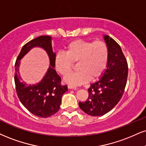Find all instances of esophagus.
<instances>
[{"instance_id":"esophagus-1","label":"esophagus","mask_w":146,"mask_h":146,"mask_svg":"<svg viewBox=\"0 0 146 146\" xmlns=\"http://www.w3.org/2000/svg\"><path fill=\"white\" fill-rule=\"evenodd\" d=\"M68 89H76L77 88L76 86H73V85H68Z\"/></svg>"}]
</instances>
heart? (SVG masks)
<instances>
[{"instance_id": "b5f03b06", "label": "heart", "mask_w": 146, "mask_h": 146, "mask_svg": "<svg viewBox=\"0 0 146 146\" xmlns=\"http://www.w3.org/2000/svg\"><path fill=\"white\" fill-rule=\"evenodd\" d=\"M64 53H58L54 57L56 70L62 76L70 72L73 64L78 63L79 71L66 76L64 82L80 86L95 80L104 73L108 62V49L103 41L90 42L82 39L73 40L64 47Z\"/></svg>"}]
</instances>
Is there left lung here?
<instances>
[{"label": "left lung", "mask_w": 146, "mask_h": 146, "mask_svg": "<svg viewBox=\"0 0 146 146\" xmlns=\"http://www.w3.org/2000/svg\"><path fill=\"white\" fill-rule=\"evenodd\" d=\"M108 49L106 70L88 89V97L79 102L81 110L92 116H101L113 109L122 98L128 76V64L122 49L115 40L103 35Z\"/></svg>", "instance_id": "obj_1"}]
</instances>
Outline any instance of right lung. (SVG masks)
<instances>
[{"label": "right lung", "instance_id": "obj_1", "mask_svg": "<svg viewBox=\"0 0 146 146\" xmlns=\"http://www.w3.org/2000/svg\"><path fill=\"white\" fill-rule=\"evenodd\" d=\"M34 47H40L46 51L50 60V66L42 80L35 84L22 82L19 67L20 60ZM52 37L41 36L31 40L22 47L15 64V88L19 99L25 108L35 115L48 117L59 110L61 99L68 90L67 86L60 84L61 78L54 69V57Z\"/></svg>", "mask_w": 146, "mask_h": 146}]
</instances>
